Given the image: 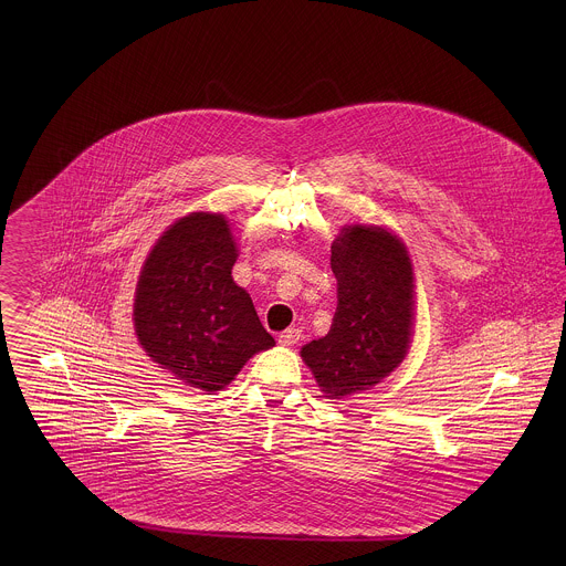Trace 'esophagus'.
Returning a JSON list of instances; mask_svg holds the SVG:
<instances>
[{"instance_id":"obj_1","label":"esophagus","mask_w":566,"mask_h":566,"mask_svg":"<svg viewBox=\"0 0 566 566\" xmlns=\"http://www.w3.org/2000/svg\"><path fill=\"white\" fill-rule=\"evenodd\" d=\"M298 339H301V328H286L284 333H280L277 335V344L280 346H295V344H298Z\"/></svg>"}]
</instances>
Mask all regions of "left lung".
<instances>
[{"label":"left lung","instance_id":"8db88e82","mask_svg":"<svg viewBox=\"0 0 566 566\" xmlns=\"http://www.w3.org/2000/svg\"><path fill=\"white\" fill-rule=\"evenodd\" d=\"M337 312L331 331L301 348L326 399L369 390L403 363L413 326V265L384 227H344L331 245Z\"/></svg>","mask_w":566,"mask_h":566}]
</instances>
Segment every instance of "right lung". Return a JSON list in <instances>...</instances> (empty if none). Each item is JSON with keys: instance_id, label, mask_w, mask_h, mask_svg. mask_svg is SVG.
Instances as JSON below:
<instances>
[{"instance_id": "1", "label": "right lung", "mask_w": 566, "mask_h": 566, "mask_svg": "<svg viewBox=\"0 0 566 566\" xmlns=\"http://www.w3.org/2000/svg\"><path fill=\"white\" fill-rule=\"evenodd\" d=\"M238 243L222 214L192 212L153 245L134 303L139 346L174 379L222 390L256 352L275 346L252 298L233 282Z\"/></svg>"}]
</instances>
